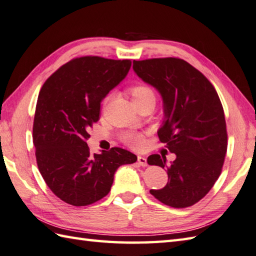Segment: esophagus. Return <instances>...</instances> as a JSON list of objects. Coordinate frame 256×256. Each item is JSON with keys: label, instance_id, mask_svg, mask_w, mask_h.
<instances>
[{"label": "esophagus", "instance_id": "obj_1", "mask_svg": "<svg viewBox=\"0 0 256 256\" xmlns=\"http://www.w3.org/2000/svg\"><path fill=\"white\" fill-rule=\"evenodd\" d=\"M138 164L142 166H147V159L142 157V156H138Z\"/></svg>", "mask_w": 256, "mask_h": 256}]
</instances>
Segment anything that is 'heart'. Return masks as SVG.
<instances>
[{
	"label": "heart",
	"mask_w": 256,
	"mask_h": 256,
	"mask_svg": "<svg viewBox=\"0 0 256 256\" xmlns=\"http://www.w3.org/2000/svg\"><path fill=\"white\" fill-rule=\"evenodd\" d=\"M128 92L130 95H132L134 105L137 107H142V106L154 107V106L157 95H156V92L151 86L139 82V84H134L130 86L128 88ZM122 142L130 148L140 149L144 144V136L139 132H130L124 134Z\"/></svg>",
	"instance_id": "1"
}]
</instances>
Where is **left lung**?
I'll use <instances>...</instances> for the list:
<instances>
[{
    "mask_svg": "<svg viewBox=\"0 0 256 256\" xmlns=\"http://www.w3.org/2000/svg\"><path fill=\"white\" fill-rule=\"evenodd\" d=\"M134 70L157 88L164 99L166 120L160 142L176 158L151 154L150 166L166 168L169 181L150 194L164 204L184 208L204 198L221 174L228 149L226 122L211 82L189 62L176 57L134 60Z\"/></svg>",
    "mask_w": 256,
    "mask_h": 256,
    "instance_id": "left-lung-1",
    "label": "left lung"
}]
</instances>
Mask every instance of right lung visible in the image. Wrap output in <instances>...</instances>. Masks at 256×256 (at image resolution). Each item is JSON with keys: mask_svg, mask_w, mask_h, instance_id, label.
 <instances>
[{"mask_svg": "<svg viewBox=\"0 0 256 256\" xmlns=\"http://www.w3.org/2000/svg\"><path fill=\"white\" fill-rule=\"evenodd\" d=\"M130 66V60L76 57L40 88L33 124L36 162L52 192L70 206L102 199L119 166L137 161L134 154L118 147L92 154L86 142L88 129L99 120L102 100Z\"/></svg>", "mask_w": 256, "mask_h": 256, "instance_id": "add662e5", "label": "right lung"}]
</instances>
